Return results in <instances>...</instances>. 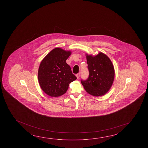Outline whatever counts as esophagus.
Instances as JSON below:
<instances>
[{"label":"esophagus","instance_id":"esophagus-1","mask_svg":"<svg viewBox=\"0 0 148 148\" xmlns=\"http://www.w3.org/2000/svg\"><path fill=\"white\" fill-rule=\"evenodd\" d=\"M76 77H77V79H78V78H79V77H80V72H79V73H78V74H76Z\"/></svg>","mask_w":148,"mask_h":148}]
</instances>
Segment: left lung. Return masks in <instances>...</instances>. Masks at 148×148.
I'll list each match as a JSON object with an SVG mask.
<instances>
[{
    "mask_svg": "<svg viewBox=\"0 0 148 148\" xmlns=\"http://www.w3.org/2000/svg\"><path fill=\"white\" fill-rule=\"evenodd\" d=\"M89 75L86 80H81L85 90L95 97L102 96L109 91L114 82V69L112 61L100 52L93 56L86 54Z\"/></svg>",
    "mask_w": 148,
    "mask_h": 148,
    "instance_id": "left-lung-1",
    "label": "left lung"
}]
</instances>
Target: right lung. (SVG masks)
Returning <instances> with one entry per match:
<instances>
[{
	"label": "right lung",
	"mask_w": 148,
	"mask_h": 148,
	"mask_svg": "<svg viewBox=\"0 0 148 148\" xmlns=\"http://www.w3.org/2000/svg\"><path fill=\"white\" fill-rule=\"evenodd\" d=\"M71 51L55 48L42 60L38 70L40 87L50 97H57L64 94L70 83L76 79L70 66L66 63Z\"/></svg>",
	"instance_id": "right-lung-1"
}]
</instances>
